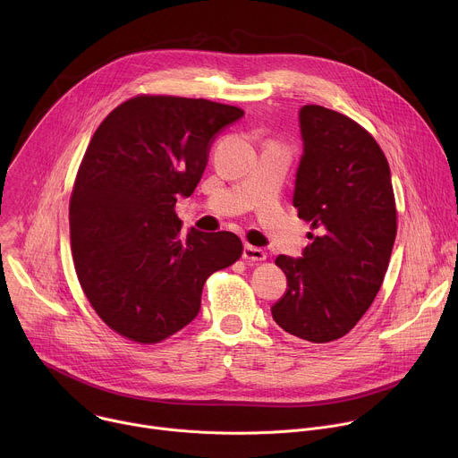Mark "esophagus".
Listing matches in <instances>:
<instances>
[{
	"instance_id": "obj_1",
	"label": "esophagus",
	"mask_w": 458,
	"mask_h": 458,
	"mask_svg": "<svg viewBox=\"0 0 458 458\" xmlns=\"http://www.w3.org/2000/svg\"><path fill=\"white\" fill-rule=\"evenodd\" d=\"M242 259L248 260V263H259V260H265L267 259V251H263L257 246L246 244L244 251H242Z\"/></svg>"
}]
</instances>
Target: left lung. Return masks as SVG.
<instances>
[{
  "mask_svg": "<svg viewBox=\"0 0 458 458\" xmlns=\"http://www.w3.org/2000/svg\"><path fill=\"white\" fill-rule=\"evenodd\" d=\"M299 123L304 154L293 207L311 242L302 259H276L288 290L272 315L290 335L324 344L350 334L377 297L397 208L387 159L364 126L320 105H304Z\"/></svg>",
  "mask_w": 458,
  "mask_h": 458,
  "instance_id": "8db88e82",
  "label": "left lung"
}]
</instances>
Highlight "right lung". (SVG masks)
Instances as JSON below:
<instances>
[{
	"instance_id": "right-lung-1",
	"label": "right lung",
	"mask_w": 458,
	"mask_h": 458,
	"mask_svg": "<svg viewBox=\"0 0 458 458\" xmlns=\"http://www.w3.org/2000/svg\"><path fill=\"white\" fill-rule=\"evenodd\" d=\"M242 108L140 94L98 126L80 165L71 246L80 284L110 330L157 344L201 308L207 279L232 267L242 242L232 232H181L179 195H191L219 130Z\"/></svg>"
}]
</instances>
